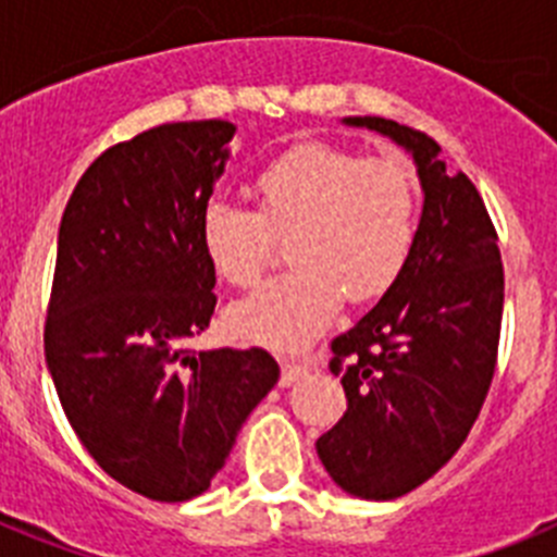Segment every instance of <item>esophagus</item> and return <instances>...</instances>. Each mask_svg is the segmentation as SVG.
I'll use <instances>...</instances> for the list:
<instances>
[{
	"label": "esophagus",
	"mask_w": 557,
	"mask_h": 557,
	"mask_svg": "<svg viewBox=\"0 0 557 557\" xmlns=\"http://www.w3.org/2000/svg\"><path fill=\"white\" fill-rule=\"evenodd\" d=\"M309 373V362H284L282 366V387L295 385L298 379L307 376Z\"/></svg>",
	"instance_id": "esophagus-1"
}]
</instances>
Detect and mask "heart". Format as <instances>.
I'll return each instance as SVG.
<instances>
[{
    "label": "heart",
    "mask_w": 557,
    "mask_h": 557,
    "mask_svg": "<svg viewBox=\"0 0 557 557\" xmlns=\"http://www.w3.org/2000/svg\"><path fill=\"white\" fill-rule=\"evenodd\" d=\"M256 211L209 200L200 250L223 282L250 287L264 273L273 236H289L295 264L236 301V337L301 351L326 332L346 301H373L396 284L418 228V186L398 159H359L326 141L284 150L253 178Z\"/></svg>",
    "instance_id": "heart-1"
}]
</instances>
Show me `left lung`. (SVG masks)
Returning a JSON list of instances; mask_svg holds the SVG:
<instances>
[{
	"instance_id": "1",
	"label": "left lung",
	"mask_w": 557,
	"mask_h": 557,
	"mask_svg": "<svg viewBox=\"0 0 557 557\" xmlns=\"http://www.w3.org/2000/svg\"><path fill=\"white\" fill-rule=\"evenodd\" d=\"M405 147L424 191L410 259L382 301L332 339L348 407L318 437L346 494H410L451 460L488 396L499 348L505 273L480 191L449 175L426 133L382 116H346Z\"/></svg>"
}]
</instances>
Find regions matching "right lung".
Masks as SVG:
<instances>
[{"mask_svg":"<svg viewBox=\"0 0 557 557\" xmlns=\"http://www.w3.org/2000/svg\"><path fill=\"white\" fill-rule=\"evenodd\" d=\"M234 133L223 120L172 122L108 147L58 231L44 329L58 398L97 466L156 502L203 494L278 382L262 348H186L218 304L200 211Z\"/></svg>","mask_w":557,"mask_h":557,"instance_id":"add662e5","label":"right lung"}]
</instances>
